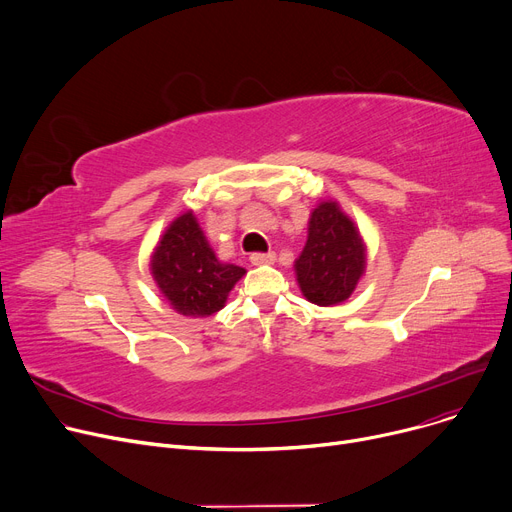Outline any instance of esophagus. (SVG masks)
Segmentation results:
<instances>
[{
  "label": "esophagus",
  "instance_id": "1",
  "mask_svg": "<svg viewBox=\"0 0 512 512\" xmlns=\"http://www.w3.org/2000/svg\"><path fill=\"white\" fill-rule=\"evenodd\" d=\"M276 261V253L274 251H269V253H253L251 255V263L253 265H269V263H274Z\"/></svg>",
  "mask_w": 512,
  "mask_h": 512
}]
</instances>
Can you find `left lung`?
Segmentation results:
<instances>
[{"label":"left lung","mask_w":512,"mask_h":512,"mask_svg":"<svg viewBox=\"0 0 512 512\" xmlns=\"http://www.w3.org/2000/svg\"><path fill=\"white\" fill-rule=\"evenodd\" d=\"M366 249L354 222L335 201H321L311 214L309 238L294 263L306 300L333 306L350 298L364 274Z\"/></svg>","instance_id":"1"}]
</instances>
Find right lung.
<instances>
[{"mask_svg": "<svg viewBox=\"0 0 512 512\" xmlns=\"http://www.w3.org/2000/svg\"><path fill=\"white\" fill-rule=\"evenodd\" d=\"M150 265L160 292L187 317L218 313L232 286L245 276L243 267L216 259L191 212L168 226Z\"/></svg>", "mask_w": 512, "mask_h": 512, "instance_id": "right-lung-1", "label": "right lung"}]
</instances>
